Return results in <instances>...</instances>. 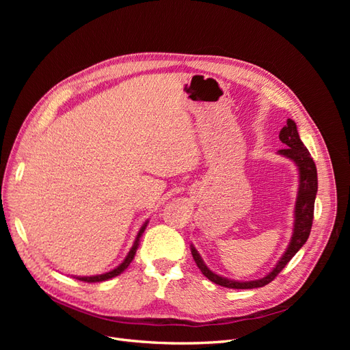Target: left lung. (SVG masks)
<instances>
[{
	"mask_svg": "<svg viewBox=\"0 0 350 350\" xmlns=\"http://www.w3.org/2000/svg\"><path fill=\"white\" fill-rule=\"evenodd\" d=\"M279 139L283 144H286V149L279 150L278 153L291 159V161L298 167L299 172V187H298V196H296V203H295V220H293V232L292 238L288 248H286L282 258L278 261L276 266L273 270L266 274V276L257 279V280H250V282H238L232 280L228 278H221L219 274L211 271L201 258L198 251L191 243V254L194 257V261L197 267L201 270L204 276L216 284L224 286V288L229 289H254V288H262L284 269L286 264H288L292 257L298 252L304 243L308 239L311 234V226H312V219H314V203H315V196L317 189H319V179H317V167L312 161V157L308 152V149L304 146V143L299 139L298 129H296L295 121L291 118L286 121V125L279 133Z\"/></svg>",
	"mask_w": 350,
	"mask_h": 350,
	"instance_id": "8db88e82",
	"label": "left lung"
}]
</instances>
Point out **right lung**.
I'll return each instance as SVG.
<instances>
[{
	"label": "right lung",
	"instance_id": "1",
	"mask_svg": "<svg viewBox=\"0 0 350 350\" xmlns=\"http://www.w3.org/2000/svg\"><path fill=\"white\" fill-rule=\"evenodd\" d=\"M147 224H149V220H146L144 225L140 228L139 234H137V237H135V241H134V243H133V247H131L130 252L126 254V257L124 258V261L120 264L118 267H115L113 270H111V271H108V273L96 274V276H77L76 279H79V280H81V282L94 283V282H105V280L112 279V278H115V276H118V274H121L126 267L130 266V262L133 261V258H134V256H135V252H137V248H139V245H140V238H142V235H143V232L146 230Z\"/></svg>",
	"mask_w": 350,
	"mask_h": 350
}]
</instances>
